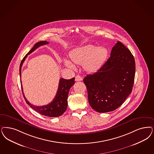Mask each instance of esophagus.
Segmentation results:
<instances>
[{"instance_id":"1","label":"esophagus","mask_w":154,"mask_h":154,"mask_svg":"<svg viewBox=\"0 0 154 154\" xmlns=\"http://www.w3.org/2000/svg\"><path fill=\"white\" fill-rule=\"evenodd\" d=\"M75 80L76 81H82V78L80 76V75H77V76H75Z\"/></svg>"}]
</instances>
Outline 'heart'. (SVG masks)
<instances>
[{
    "mask_svg": "<svg viewBox=\"0 0 154 154\" xmlns=\"http://www.w3.org/2000/svg\"><path fill=\"white\" fill-rule=\"evenodd\" d=\"M107 56V49L104 47H97L93 45H87L73 50L70 54L72 61L76 64H83L89 72H94L100 68ZM69 68L74 69V65L68 60L65 61Z\"/></svg>",
    "mask_w": 154,
    "mask_h": 154,
    "instance_id": "b5f03b06",
    "label": "heart"
}]
</instances>
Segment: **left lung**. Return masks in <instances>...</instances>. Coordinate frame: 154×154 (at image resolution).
Segmentation results:
<instances>
[{
    "mask_svg": "<svg viewBox=\"0 0 154 154\" xmlns=\"http://www.w3.org/2000/svg\"><path fill=\"white\" fill-rule=\"evenodd\" d=\"M135 73L132 53L118 42L101 68L84 79L90 106L96 112H107L121 106L132 91Z\"/></svg>",
    "mask_w": 154,
    "mask_h": 154,
    "instance_id": "left-lung-1",
    "label": "left lung"
}]
</instances>
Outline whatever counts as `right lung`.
I'll use <instances>...</instances> for the list:
<instances>
[{
	"label": "right lung",
	"mask_w": 154,
	"mask_h": 154,
	"mask_svg": "<svg viewBox=\"0 0 154 154\" xmlns=\"http://www.w3.org/2000/svg\"><path fill=\"white\" fill-rule=\"evenodd\" d=\"M49 42L47 41H42L37 42L35 44L33 47L30 50V51L27 53V54L23 58L21 63L20 65L19 68V73L20 76L21 77V69L22 65L23 64L24 61H25L26 58H27V56L30 53L33 52L35 49H36L39 47L47 44ZM74 77L70 79V80H65L64 79H61L59 82L58 90L57 91L56 95L55 96L53 101H52L50 103L47 105L42 106H36L31 104L27 101L25 96L23 93V87L21 83V90L23 92V94L24 98L26 101L27 104L32 108L35 111L37 112L38 113L42 114V116L49 117H57L61 116L64 112L66 111L67 107H68V96L70 89L71 87L74 84Z\"/></svg>",
	"instance_id": "1"
}]
</instances>
